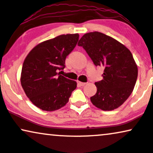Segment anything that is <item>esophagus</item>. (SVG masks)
<instances>
[{"instance_id": "1", "label": "esophagus", "mask_w": 153, "mask_h": 153, "mask_svg": "<svg viewBox=\"0 0 153 153\" xmlns=\"http://www.w3.org/2000/svg\"><path fill=\"white\" fill-rule=\"evenodd\" d=\"M78 84L80 86H84L86 85V82H78Z\"/></svg>"}]
</instances>
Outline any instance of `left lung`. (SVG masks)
Returning <instances> with one entry per match:
<instances>
[{
  "mask_svg": "<svg viewBox=\"0 0 153 153\" xmlns=\"http://www.w3.org/2000/svg\"><path fill=\"white\" fill-rule=\"evenodd\" d=\"M82 46L94 64L104 66L101 81L94 83L97 92L92 103L104 111L122 105L132 93L138 77V67L128 48L99 32L83 35L78 44Z\"/></svg>",
  "mask_w": 153,
  "mask_h": 153,
  "instance_id": "1",
  "label": "left lung"
}]
</instances>
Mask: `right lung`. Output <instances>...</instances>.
I'll list each match as a JSON object with an SVG mask.
<instances>
[{"label": "right lung", "instance_id": "1", "mask_svg": "<svg viewBox=\"0 0 153 153\" xmlns=\"http://www.w3.org/2000/svg\"><path fill=\"white\" fill-rule=\"evenodd\" d=\"M78 34H61L37 44L25 58L20 82L27 97L36 107L53 111L64 107L77 82L60 75L66 56L75 47Z\"/></svg>", "mask_w": 153, "mask_h": 153}]
</instances>
